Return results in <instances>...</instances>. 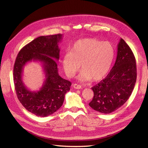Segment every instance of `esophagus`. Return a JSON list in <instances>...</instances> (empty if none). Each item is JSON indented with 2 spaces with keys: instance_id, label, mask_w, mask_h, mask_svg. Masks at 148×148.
<instances>
[{
  "instance_id": "34e87169",
  "label": "esophagus",
  "mask_w": 148,
  "mask_h": 148,
  "mask_svg": "<svg viewBox=\"0 0 148 148\" xmlns=\"http://www.w3.org/2000/svg\"><path fill=\"white\" fill-rule=\"evenodd\" d=\"M72 86H73L75 89H82V88H83L82 85L77 84H72Z\"/></svg>"
}]
</instances>
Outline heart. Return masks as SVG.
<instances>
[{
  "label": "heart",
  "instance_id": "obj_1",
  "mask_svg": "<svg viewBox=\"0 0 148 148\" xmlns=\"http://www.w3.org/2000/svg\"><path fill=\"white\" fill-rule=\"evenodd\" d=\"M115 56V50L109 42H102L94 38H85L76 41L62 57L65 73L69 78L73 77L79 70L78 76L82 82L93 79L98 81L108 73Z\"/></svg>",
  "mask_w": 148,
  "mask_h": 148
}]
</instances>
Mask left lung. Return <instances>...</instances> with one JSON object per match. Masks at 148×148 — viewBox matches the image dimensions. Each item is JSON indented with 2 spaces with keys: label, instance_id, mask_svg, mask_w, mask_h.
Here are the masks:
<instances>
[{
  "label": "left lung",
  "instance_id": "left-lung-1",
  "mask_svg": "<svg viewBox=\"0 0 148 148\" xmlns=\"http://www.w3.org/2000/svg\"><path fill=\"white\" fill-rule=\"evenodd\" d=\"M136 72L135 57L130 47L121 38L115 64L107 77L91 88L94 97L89 106L106 114L120 108L132 95Z\"/></svg>",
  "mask_w": 148,
  "mask_h": 148
}]
</instances>
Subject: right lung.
Returning a JSON list of instances; mask_svg holds the SVG:
<instances>
[{
  "label": "right lung",
  "mask_w": 148,
  "mask_h": 148,
  "mask_svg": "<svg viewBox=\"0 0 148 148\" xmlns=\"http://www.w3.org/2000/svg\"><path fill=\"white\" fill-rule=\"evenodd\" d=\"M61 34L39 36L22 48L16 58L13 68V82L18 99L31 113L38 117H47L63 104L65 94L71 83L62 78L58 73L57 61L59 59L58 46ZM39 61L43 64L46 79L38 92L28 90L22 80L23 67L29 61Z\"/></svg>",
  "instance_id": "right-lung-1"
}]
</instances>
